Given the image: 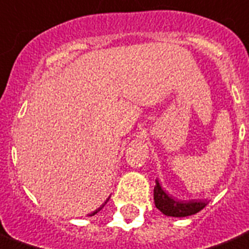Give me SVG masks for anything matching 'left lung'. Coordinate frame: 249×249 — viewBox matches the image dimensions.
I'll return each instance as SVG.
<instances>
[{
    "mask_svg": "<svg viewBox=\"0 0 249 249\" xmlns=\"http://www.w3.org/2000/svg\"><path fill=\"white\" fill-rule=\"evenodd\" d=\"M154 202H155V207L167 217H188L199 213L207 204L206 202H197V200H189V202L174 200L160 188L158 180L155 181V187H154Z\"/></svg>",
    "mask_w": 249,
    "mask_h": 249,
    "instance_id": "obj_1",
    "label": "left lung"
}]
</instances>
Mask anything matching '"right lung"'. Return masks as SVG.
<instances>
[{"mask_svg": "<svg viewBox=\"0 0 249 249\" xmlns=\"http://www.w3.org/2000/svg\"><path fill=\"white\" fill-rule=\"evenodd\" d=\"M102 207H103V206H102ZM102 207H99V209H98V210H95V211H94L92 214H89V215H95V214H96V213H98V211H101V209H102Z\"/></svg>", "mask_w": 249, "mask_h": 249, "instance_id": "obj_1", "label": "right lung"}]
</instances>
